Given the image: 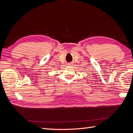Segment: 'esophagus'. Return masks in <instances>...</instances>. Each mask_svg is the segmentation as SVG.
<instances>
[{"instance_id":"esophagus-1","label":"esophagus","mask_w":133,"mask_h":133,"mask_svg":"<svg viewBox=\"0 0 133 133\" xmlns=\"http://www.w3.org/2000/svg\"><path fill=\"white\" fill-rule=\"evenodd\" d=\"M68 65H70V64H68Z\"/></svg>"}]
</instances>
